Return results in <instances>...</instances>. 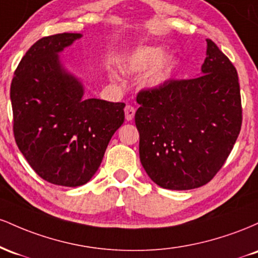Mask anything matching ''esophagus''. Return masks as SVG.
<instances>
[{"label":"esophagus","mask_w":258,"mask_h":258,"mask_svg":"<svg viewBox=\"0 0 258 258\" xmlns=\"http://www.w3.org/2000/svg\"><path fill=\"white\" fill-rule=\"evenodd\" d=\"M135 112H136V109L133 108L132 105H126L125 106L126 121H131L133 119V116H135Z\"/></svg>","instance_id":"1"}]
</instances>
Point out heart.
Returning <instances> with one entry per match:
<instances>
[{
	"label": "heart",
	"mask_w": 258,
	"mask_h": 258,
	"mask_svg": "<svg viewBox=\"0 0 258 258\" xmlns=\"http://www.w3.org/2000/svg\"><path fill=\"white\" fill-rule=\"evenodd\" d=\"M177 68L173 54H162L161 47L141 46L127 52L120 58L119 69L126 75H141L144 72V85L149 88H159L172 79ZM116 81L115 76H111Z\"/></svg>",
	"instance_id": "b5f03b06"
}]
</instances>
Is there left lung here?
I'll return each mask as SVG.
<instances>
[{
	"mask_svg": "<svg viewBox=\"0 0 258 258\" xmlns=\"http://www.w3.org/2000/svg\"><path fill=\"white\" fill-rule=\"evenodd\" d=\"M198 78L139 92L135 121L139 159L150 179L171 190L210 182L223 166L241 128L238 74L207 38Z\"/></svg>",
	"mask_w": 258,
	"mask_h": 258,
	"instance_id": "8db88e82",
	"label": "left lung"
}]
</instances>
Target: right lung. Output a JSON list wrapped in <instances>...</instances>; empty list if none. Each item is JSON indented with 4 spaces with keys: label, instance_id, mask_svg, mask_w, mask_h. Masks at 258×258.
I'll use <instances>...</instances> for the list:
<instances>
[{
    "label": "right lung",
    "instance_id": "1",
    "mask_svg": "<svg viewBox=\"0 0 258 258\" xmlns=\"http://www.w3.org/2000/svg\"><path fill=\"white\" fill-rule=\"evenodd\" d=\"M82 34L38 40L18 65L11 85L17 146L41 178L79 186L100 166L109 142L125 120V103L85 99V86L60 53Z\"/></svg>",
    "mask_w": 258,
    "mask_h": 258
}]
</instances>
